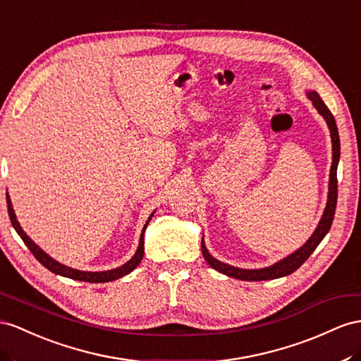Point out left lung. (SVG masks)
I'll use <instances>...</instances> for the list:
<instances>
[{
	"mask_svg": "<svg viewBox=\"0 0 361 361\" xmlns=\"http://www.w3.org/2000/svg\"><path fill=\"white\" fill-rule=\"evenodd\" d=\"M308 99L312 102L314 108L319 111V114L326 120V125L329 128L331 133V142H332V164H331V172H329V192H328V201H326V207L325 212H323L322 219L319 226L314 230V233L311 238L305 243L299 250H295L294 253L288 255L283 257L282 261L276 262L270 267H265V269H257V270H245V269H238V267L228 265L215 259L214 256L209 253V250L204 245V239L201 241V252L207 264L215 269L216 271L223 273L226 276L235 277V279H241V281H270V279H277V277H283L286 274H291L295 271L299 267L308 259L311 253L316 250L317 245L322 243V239L326 236L329 232L332 219H334L336 215V206H337V166L340 160V138H338V129L336 125V118L331 114V111L325 105V102L320 99L316 91H308L307 92Z\"/></svg>",
	"mask_w": 361,
	"mask_h": 361,
	"instance_id": "left-lung-1",
	"label": "left lung"
}]
</instances>
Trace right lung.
Masks as SVG:
<instances>
[{"label":"right lung","instance_id":"add662e5","mask_svg":"<svg viewBox=\"0 0 361 361\" xmlns=\"http://www.w3.org/2000/svg\"><path fill=\"white\" fill-rule=\"evenodd\" d=\"M7 198V212H8V218H11L12 221V226L13 228L16 230V233L21 236V239L24 241V244L29 247V250L33 253V256L38 259L45 269H49L51 273H56L59 276H63V277H70V279H75V281H84V282H92V283H100V282H111V281H116L118 279V277L122 276H126L131 273L135 267L142 262L143 259V255H145V230L147 227V224H149V221L154 215V212L151 214V216L147 218L146 224L142 230V235H140V243H138V247H137V252L135 255L129 259L126 264H123L122 267H117V269L114 270H106V271H80V270H75V269H70V267L63 265L58 261H54L51 256H49L47 253H45L42 248H39V245H36L32 239L27 236V233L24 232V230L21 228L20 223H18L16 219V215L13 212V207H12V202H11V197H6Z\"/></svg>","mask_w":361,"mask_h":361}]
</instances>
